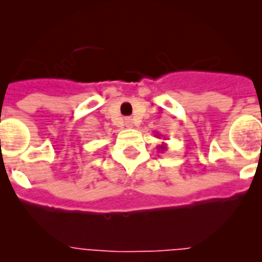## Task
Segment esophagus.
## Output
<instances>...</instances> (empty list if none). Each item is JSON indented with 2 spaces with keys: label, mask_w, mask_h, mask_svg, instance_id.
Returning <instances> with one entry per match:
<instances>
[{
  "label": "esophagus",
  "mask_w": 262,
  "mask_h": 262,
  "mask_svg": "<svg viewBox=\"0 0 262 262\" xmlns=\"http://www.w3.org/2000/svg\"><path fill=\"white\" fill-rule=\"evenodd\" d=\"M124 124H126V127H128V128H133L134 120L131 119V118H126V119H124Z\"/></svg>",
  "instance_id": "esophagus-1"
}]
</instances>
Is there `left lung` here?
I'll return each instance as SVG.
<instances>
[{"mask_svg": "<svg viewBox=\"0 0 262 262\" xmlns=\"http://www.w3.org/2000/svg\"><path fill=\"white\" fill-rule=\"evenodd\" d=\"M157 136H159V135H157ZM157 149H161V151H165V149H166V144H165V143H163V144H160L159 147H157Z\"/></svg>", "mask_w": 262, "mask_h": 262, "instance_id": "8db88e82", "label": "left lung"}]
</instances>
